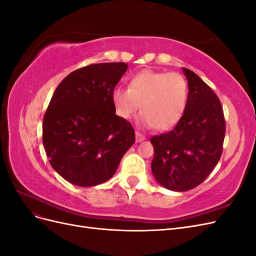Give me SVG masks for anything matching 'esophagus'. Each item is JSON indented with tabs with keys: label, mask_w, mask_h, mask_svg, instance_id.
<instances>
[{
	"label": "esophagus",
	"mask_w": 256,
	"mask_h": 256,
	"mask_svg": "<svg viewBox=\"0 0 256 256\" xmlns=\"http://www.w3.org/2000/svg\"><path fill=\"white\" fill-rule=\"evenodd\" d=\"M136 138L138 142H142L146 138V136L144 134H142L141 132H138V131H136Z\"/></svg>",
	"instance_id": "esophagus-1"
}]
</instances>
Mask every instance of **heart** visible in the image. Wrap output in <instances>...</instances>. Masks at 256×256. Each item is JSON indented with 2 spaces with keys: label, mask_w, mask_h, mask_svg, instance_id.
<instances>
[{
  "label": "heart",
  "mask_w": 256,
  "mask_h": 256,
  "mask_svg": "<svg viewBox=\"0 0 256 256\" xmlns=\"http://www.w3.org/2000/svg\"><path fill=\"white\" fill-rule=\"evenodd\" d=\"M188 97V82L182 74L152 69H144L130 76L128 88H116L112 92L118 118L129 120L141 104V122L159 131L171 129L180 120Z\"/></svg>",
  "instance_id": "1"
}]
</instances>
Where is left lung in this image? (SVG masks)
I'll list each match as a JSON object with an SVG mask.
<instances>
[{
	"mask_svg": "<svg viewBox=\"0 0 256 256\" xmlns=\"http://www.w3.org/2000/svg\"><path fill=\"white\" fill-rule=\"evenodd\" d=\"M189 86L188 104L175 128L154 136L152 171L156 180L173 191L202 184L218 164L226 136V120L214 92L190 69L182 68Z\"/></svg>",
	"mask_w": 256,
	"mask_h": 256,
	"instance_id": "obj_1",
	"label": "left lung"
}]
</instances>
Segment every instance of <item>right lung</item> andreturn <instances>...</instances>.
Wrapping results in <instances>:
<instances>
[{
    "mask_svg": "<svg viewBox=\"0 0 256 256\" xmlns=\"http://www.w3.org/2000/svg\"><path fill=\"white\" fill-rule=\"evenodd\" d=\"M126 63L90 64L69 74L44 116L42 143L50 164L81 187L102 184L115 174L136 142L131 124L115 114L112 92Z\"/></svg>",
    "mask_w": 256,
    "mask_h": 256,
    "instance_id": "1",
    "label": "right lung"
}]
</instances>
